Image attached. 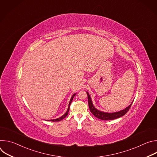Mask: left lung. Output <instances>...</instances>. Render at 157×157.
Returning a JSON list of instances; mask_svg holds the SVG:
<instances>
[{"label": "left lung", "instance_id": "8db88e82", "mask_svg": "<svg viewBox=\"0 0 157 157\" xmlns=\"http://www.w3.org/2000/svg\"><path fill=\"white\" fill-rule=\"evenodd\" d=\"M87 98H88V104H89V109H90V111L91 112V113L96 117H98L99 119L104 120V121H110V120H114L117 118H119L123 116H124L127 112L128 111L129 109L130 108L132 102L125 109L119 111V112H116V113H104V112L98 110L93 105L91 98L90 95L87 92Z\"/></svg>", "mask_w": 157, "mask_h": 157}]
</instances>
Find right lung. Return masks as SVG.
<instances>
[{
  "label": "right lung",
  "mask_w": 157,
  "mask_h": 157,
  "mask_svg": "<svg viewBox=\"0 0 157 157\" xmlns=\"http://www.w3.org/2000/svg\"><path fill=\"white\" fill-rule=\"evenodd\" d=\"M76 95V94H74L73 96H72V97H71V99H70V103H69V105H68V110H67V111L66 112V113L64 114V115H63L61 117H59V118H58V119H52V120H49L50 121H52V122H58V121H61L62 119H63L64 118H65L66 116H67V115L68 114V113H69V110H70V104H71V102H72V101H73V98L75 97V96Z\"/></svg>",
  "instance_id": "add662e5"
}]
</instances>
